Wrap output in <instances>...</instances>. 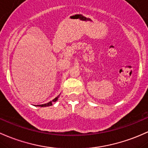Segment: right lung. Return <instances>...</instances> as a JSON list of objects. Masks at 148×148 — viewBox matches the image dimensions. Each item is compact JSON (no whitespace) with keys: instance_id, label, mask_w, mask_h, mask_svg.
Listing matches in <instances>:
<instances>
[{"instance_id":"1","label":"right lung","mask_w":148,"mask_h":148,"mask_svg":"<svg viewBox=\"0 0 148 148\" xmlns=\"http://www.w3.org/2000/svg\"><path fill=\"white\" fill-rule=\"evenodd\" d=\"M59 96H60V95H58V96L57 97V98H56L55 99H53V100H52V101H50L49 103H45V104H43V105H36V106H37V107H41V108H43V107H48V106H51V105H53V103H55V102H56L57 100H58V98H59Z\"/></svg>"}]
</instances>
